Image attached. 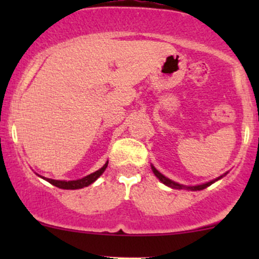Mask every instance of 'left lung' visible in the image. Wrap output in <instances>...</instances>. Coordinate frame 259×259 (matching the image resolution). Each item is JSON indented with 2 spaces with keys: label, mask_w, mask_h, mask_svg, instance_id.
Here are the masks:
<instances>
[{
  "label": "left lung",
  "mask_w": 259,
  "mask_h": 259,
  "mask_svg": "<svg viewBox=\"0 0 259 259\" xmlns=\"http://www.w3.org/2000/svg\"><path fill=\"white\" fill-rule=\"evenodd\" d=\"M151 168H152V171L154 173V175H156L157 178H158V179L162 181L163 184H164V185H167V186H169V187H171V189H179V190H181V189H184V190H191V191H197V190H203V189H206V187H208L209 185H212L213 183H215V181H218L219 179H222L223 177H224V175H221V177L219 178H217V179H214V180H212V181H208V183H206V184H201V185H196V186H185V185H181V184H178V183H175V181H173V180H170V179H168L167 177H164V175H163L162 173H159L158 170H157L156 168L153 167V165H151Z\"/></svg>",
  "instance_id": "8db88e82"
}]
</instances>
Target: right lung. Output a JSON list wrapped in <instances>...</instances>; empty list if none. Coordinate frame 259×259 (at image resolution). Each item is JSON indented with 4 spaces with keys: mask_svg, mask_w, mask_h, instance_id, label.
<instances>
[{
    "mask_svg": "<svg viewBox=\"0 0 259 259\" xmlns=\"http://www.w3.org/2000/svg\"><path fill=\"white\" fill-rule=\"evenodd\" d=\"M107 165H108V162H106V164L103 165L101 169H99V170L95 171V173H92L90 175H86V177L81 178V179H78V180L65 181V180H53V179H49V178H44V177H41V178L46 181H49V183L52 184V185L59 187V189H64V190L82 189V187L91 185L92 183H95V181L99 179L101 175L103 174V171L106 170Z\"/></svg>",
    "mask_w": 259,
    "mask_h": 259,
    "instance_id": "add662e5",
    "label": "right lung"
}]
</instances>
